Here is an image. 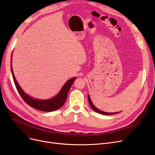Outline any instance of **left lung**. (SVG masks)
I'll return each instance as SVG.
<instances>
[{"mask_svg": "<svg viewBox=\"0 0 155 155\" xmlns=\"http://www.w3.org/2000/svg\"><path fill=\"white\" fill-rule=\"evenodd\" d=\"M88 101H89V104L91 106V107L93 108V110H94L95 112H98V113H100V114H104V115H106V116H108V115H112V114H117L119 112H104V111H101L100 110H99L98 108H97L93 104L92 101H91V98H90V96L89 95H88Z\"/></svg>", "mask_w": 155, "mask_h": 155, "instance_id": "left-lung-1", "label": "left lung"}]
</instances>
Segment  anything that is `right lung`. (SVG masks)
<instances>
[{"mask_svg":"<svg viewBox=\"0 0 155 155\" xmlns=\"http://www.w3.org/2000/svg\"><path fill=\"white\" fill-rule=\"evenodd\" d=\"M11 59H12V56L11 57ZM11 73H12L15 86L23 100L25 101L26 104H27L31 107L36 108L37 110L44 112H51L57 110L64 104L69 91H70V89L71 88L73 82L75 81V79L77 78V77H73L69 80V81H68L64 84V85H63L62 89L59 91V93L55 96H54V98L49 100H38L33 98L32 97L27 95L26 93H25L24 91L21 89L15 77L12 67V63H11Z\"/></svg>","mask_w":155,"mask_h":155,"instance_id":"add662e5","label":"right lung"}]
</instances>
